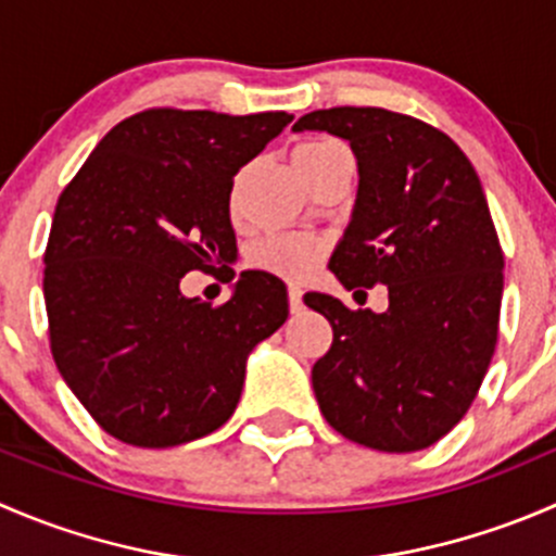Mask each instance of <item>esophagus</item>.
<instances>
[{"label":"esophagus","mask_w":556,"mask_h":556,"mask_svg":"<svg viewBox=\"0 0 556 556\" xmlns=\"http://www.w3.org/2000/svg\"><path fill=\"white\" fill-rule=\"evenodd\" d=\"M288 304H290V312L299 314L304 309V293H301L299 285H290L288 288Z\"/></svg>","instance_id":"1"}]
</instances>
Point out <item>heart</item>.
I'll list each match as a JSON object with an SVG mask.
<instances>
[{
    "mask_svg": "<svg viewBox=\"0 0 556 556\" xmlns=\"http://www.w3.org/2000/svg\"><path fill=\"white\" fill-rule=\"evenodd\" d=\"M336 153H346L344 144L330 137H309L295 144L293 166L304 177L314 166H319ZM319 255H323V242H317V239L299 237V233H279V237H268L252 247L250 266L257 271L274 274V277L301 279L312 271Z\"/></svg>",
    "mask_w": 556,
    "mask_h": 556,
    "instance_id": "obj_1",
    "label": "heart"
}]
</instances>
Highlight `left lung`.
I'll use <instances>...</instances> for the list:
<instances>
[{
	"mask_svg": "<svg viewBox=\"0 0 556 556\" xmlns=\"http://www.w3.org/2000/svg\"><path fill=\"white\" fill-rule=\"evenodd\" d=\"M293 131L350 142L361 185L328 266L390 301L377 314L304 295L333 328L312 368L319 412L355 444L428 450L465 417L497 344L503 250L479 174L444 131L382 106L314 110Z\"/></svg>",
	"mask_w": 556,
	"mask_h": 556,
	"instance_id": "left-lung-1",
	"label": "left lung"
}]
</instances>
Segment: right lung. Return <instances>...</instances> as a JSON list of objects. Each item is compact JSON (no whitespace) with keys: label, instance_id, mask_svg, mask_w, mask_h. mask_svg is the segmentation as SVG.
Returning a JSON list of instances; mask_svg holds the SVG:
<instances>
[{"label":"right lung","instance_id":"obj_1","mask_svg":"<svg viewBox=\"0 0 556 556\" xmlns=\"http://www.w3.org/2000/svg\"><path fill=\"white\" fill-rule=\"evenodd\" d=\"M288 112L153 106L117 123L55 204L45 250L50 352L112 439L188 444L228 422L247 355L288 319V288L242 271L220 306L179 279L233 261V177Z\"/></svg>","mask_w":556,"mask_h":556}]
</instances>
